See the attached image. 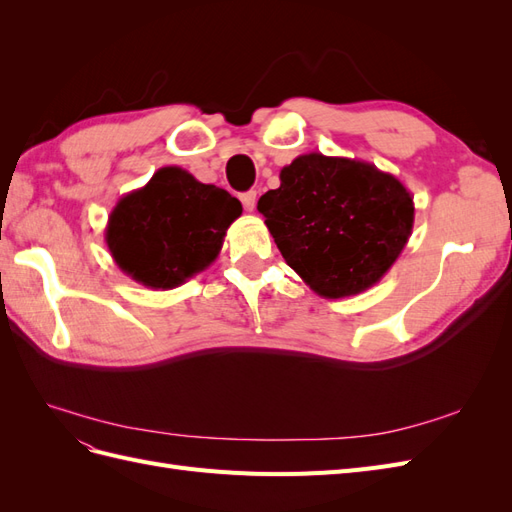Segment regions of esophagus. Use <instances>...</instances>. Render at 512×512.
<instances>
[{
    "mask_svg": "<svg viewBox=\"0 0 512 512\" xmlns=\"http://www.w3.org/2000/svg\"><path fill=\"white\" fill-rule=\"evenodd\" d=\"M241 203H243L245 211H254L256 209V192L241 194Z\"/></svg>",
    "mask_w": 512,
    "mask_h": 512,
    "instance_id": "esophagus-1",
    "label": "esophagus"
}]
</instances>
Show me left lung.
Segmentation results:
<instances>
[{
	"instance_id": "obj_1",
	"label": "left lung",
	"mask_w": 512,
	"mask_h": 512,
	"mask_svg": "<svg viewBox=\"0 0 512 512\" xmlns=\"http://www.w3.org/2000/svg\"><path fill=\"white\" fill-rule=\"evenodd\" d=\"M258 211L288 267L324 299L378 284L414 226L412 194L374 164L305 153L284 166Z\"/></svg>"
}]
</instances>
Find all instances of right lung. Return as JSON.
<instances>
[{"label": "right lung", "mask_w": 512, "mask_h": 512, "mask_svg": "<svg viewBox=\"0 0 512 512\" xmlns=\"http://www.w3.org/2000/svg\"><path fill=\"white\" fill-rule=\"evenodd\" d=\"M243 213L235 196L164 166L121 196L104 239L115 265L151 290H170L218 258L228 226Z\"/></svg>", "instance_id": "1"}]
</instances>
